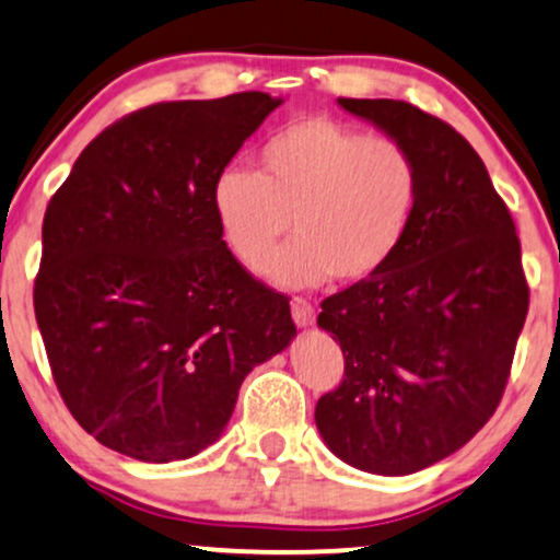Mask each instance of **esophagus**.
Returning <instances> with one entry per match:
<instances>
[{
	"instance_id": "1",
	"label": "esophagus",
	"mask_w": 560,
	"mask_h": 560,
	"mask_svg": "<svg viewBox=\"0 0 560 560\" xmlns=\"http://www.w3.org/2000/svg\"><path fill=\"white\" fill-rule=\"evenodd\" d=\"M291 312H293V322L299 327H308L314 322V306L308 304L306 299H299V295H295L291 301Z\"/></svg>"
}]
</instances>
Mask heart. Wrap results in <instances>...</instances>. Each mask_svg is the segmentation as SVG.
Masks as SVG:
<instances>
[{"instance_id":"obj_1","label":"heart","mask_w":560,"mask_h":560,"mask_svg":"<svg viewBox=\"0 0 560 560\" xmlns=\"http://www.w3.org/2000/svg\"><path fill=\"white\" fill-rule=\"evenodd\" d=\"M261 170L225 167L212 186L217 222L243 267H265L288 288L370 280L400 252L422 196L417 156L390 136H366L330 117L278 130Z\"/></svg>"}]
</instances>
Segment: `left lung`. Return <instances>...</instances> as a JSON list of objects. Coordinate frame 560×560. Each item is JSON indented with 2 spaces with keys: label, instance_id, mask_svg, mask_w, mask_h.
I'll use <instances>...</instances> for the list:
<instances>
[{
  "label": "left lung",
  "instance_id": "left-lung-1",
  "mask_svg": "<svg viewBox=\"0 0 560 560\" xmlns=\"http://www.w3.org/2000/svg\"><path fill=\"white\" fill-rule=\"evenodd\" d=\"M411 149L422 196L383 272L322 301L343 383L314 422L340 462L404 477L443 462L501 404L529 308L522 246L485 162L448 122L396 98H338Z\"/></svg>",
  "mask_w": 560,
  "mask_h": 560
}]
</instances>
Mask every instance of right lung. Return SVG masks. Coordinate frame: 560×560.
I'll use <instances>...</instances> for the list:
<instances>
[{
    "mask_svg": "<svg viewBox=\"0 0 560 560\" xmlns=\"http://www.w3.org/2000/svg\"><path fill=\"white\" fill-rule=\"evenodd\" d=\"M282 98L162 102L81 151L51 196L33 288L51 377L122 456L183 462L220 440L241 383L291 346L282 293L230 254L212 186Z\"/></svg>",
    "mask_w": 560,
    "mask_h": 560,
    "instance_id": "add662e5",
    "label": "right lung"
}]
</instances>
